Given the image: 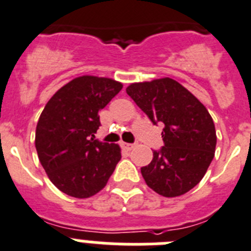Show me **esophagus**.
Listing matches in <instances>:
<instances>
[{
	"label": "esophagus",
	"instance_id": "1",
	"mask_svg": "<svg viewBox=\"0 0 251 251\" xmlns=\"http://www.w3.org/2000/svg\"><path fill=\"white\" fill-rule=\"evenodd\" d=\"M121 148H123L124 150H126V151H130V150L134 149V145L132 144H127V143H123L121 144Z\"/></svg>",
	"mask_w": 251,
	"mask_h": 251
}]
</instances>
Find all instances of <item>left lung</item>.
<instances>
[{"mask_svg":"<svg viewBox=\"0 0 251 251\" xmlns=\"http://www.w3.org/2000/svg\"><path fill=\"white\" fill-rule=\"evenodd\" d=\"M127 95L154 125L164 124V147L141 168L148 186L164 197H177L201 182L215 156L216 130L207 108L172 78L131 83Z\"/></svg>","mask_w":251,"mask_h":251,"instance_id":"left-lung-1","label":"left lung"}]
</instances>
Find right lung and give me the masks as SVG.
Returning a JSON list of instances; mask_svg holds the SVG:
<instances>
[{
    "label": "right lung",
    "instance_id": "right-lung-1",
    "mask_svg": "<svg viewBox=\"0 0 251 251\" xmlns=\"http://www.w3.org/2000/svg\"><path fill=\"white\" fill-rule=\"evenodd\" d=\"M111 78L82 75L58 89L39 117L35 148L48 177L75 198L99 193L121 159L117 144L95 139L99 113L121 91Z\"/></svg>",
    "mask_w": 251,
    "mask_h": 251
}]
</instances>
